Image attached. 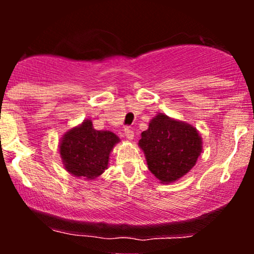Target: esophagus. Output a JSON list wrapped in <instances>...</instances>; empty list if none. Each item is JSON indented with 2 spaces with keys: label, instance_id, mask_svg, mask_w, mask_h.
Wrapping results in <instances>:
<instances>
[{
  "label": "esophagus",
  "instance_id": "esophagus-1",
  "mask_svg": "<svg viewBox=\"0 0 254 254\" xmlns=\"http://www.w3.org/2000/svg\"><path fill=\"white\" fill-rule=\"evenodd\" d=\"M124 135L127 139H133V136H135V135H133V130L129 127H127L124 129Z\"/></svg>",
  "mask_w": 254,
  "mask_h": 254
}]
</instances>
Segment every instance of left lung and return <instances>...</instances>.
Masks as SVG:
<instances>
[{"label": "left lung", "mask_w": 254, "mask_h": 254, "mask_svg": "<svg viewBox=\"0 0 254 254\" xmlns=\"http://www.w3.org/2000/svg\"><path fill=\"white\" fill-rule=\"evenodd\" d=\"M141 136L138 144L148 168L161 183L176 182L188 173L202 151V141L193 127L161 113Z\"/></svg>", "instance_id": "obj_1"}]
</instances>
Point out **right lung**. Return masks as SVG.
I'll return each mask as SVG.
<instances>
[{"label": "right lung", "mask_w": 254, "mask_h": 254, "mask_svg": "<svg viewBox=\"0 0 254 254\" xmlns=\"http://www.w3.org/2000/svg\"><path fill=\"white\" fill-rule=\"evenodd\" d=\"M119 138L111 131H98L90 121L64 135L61 155L66 171L76 177L94 179L107 168L109 155Z\"/></svg>", "instance_id": "1"}]
</instances>
